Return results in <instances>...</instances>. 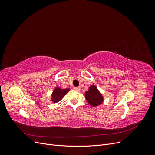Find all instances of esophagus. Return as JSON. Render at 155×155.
<instances>
[{
  "instance_id": "esophagus-1",
  "label": "esophagus",
  "mask_w": 155,
  "mask_h": 155,
  "mask_svg": "<svg viewBox=\"0 0 155 155\" xmlns=\"http://www.w3.org/2000/svg\"><path fill=\"white\" fill-rule=\"evenodd\" d=\"M74 89L75 91H79L81 90V87H74Z\"/></svg>"
}]
</instances>
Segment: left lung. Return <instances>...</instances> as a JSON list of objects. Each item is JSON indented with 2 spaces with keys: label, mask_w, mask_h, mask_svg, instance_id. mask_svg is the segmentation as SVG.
Here are the masks:
<instances>
[{
  "label": "left lung",
  "mask_w": 155,
  "mask_h": 155,
  "mask_svg": "<svg viewBox=\"0 0 155 155\" xmlns=\"http://www.w3.org/2000/svg\"><path fill=\"white\" fill-rule=\"evenodd\" d=\"M85 96L89 105L93 107L100 105L104 102V96L95 85L89 87L88 91L85 92Z\"/></svg>",
  "instance_id": "left-lung-1"
}]
</instances>
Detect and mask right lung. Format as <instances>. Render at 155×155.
Segmentation results:
<instances>
[{
    "instance_id": "right-lung-1",
    "label": "right lung",
    "mask_w": 155,
    "mask_h": 155,
    "mask_svg": "<svg viewBox=\"0 0 155 155\" xmlns=\"http://www.w3.org/2000/svg\"><path fill=\"white\" fill-rule=\"evenodd\" d=\"M69 91V88L62 89L59 87H55L51 95V101L54 104L59 102L62 100V98L67 94V93H68Z\"/></svg>"
}]
</instances>
